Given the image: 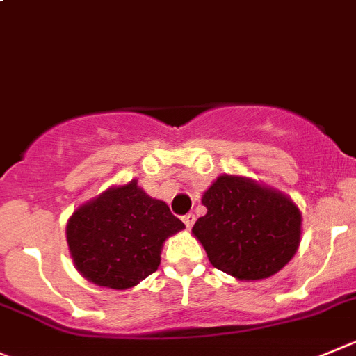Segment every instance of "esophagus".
<instances>
[{
  "label": "esophagus",
  "mask_w": 356,
  "mask_h": 356,
  "mask_svg": "<svg viewBox=\"0 0 356 356\" xmlns=\"http://www.w3.org/2000/svg\"><path fill=\"white\" fill-rule=\"evenodd\" d=\"M181 220H184L185 225L191 229V227L194 225V222H195V215H194V213H187V215H184V218H181Z\"/></svg>",
  "instance_id": "34e87169"
}]
</instances>
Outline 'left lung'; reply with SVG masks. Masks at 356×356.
Here are the masks:
<instances>
[{"label":"left lung","mask_w":356,"mask_h":356,"mask_svg":"<svg viewBox=\"0 0 356 356\" xmlns=\"http://www.w3.org/2000/svg\"><path fill=\"white\" fill-rule=\"evenodd\" d=\"M208 213L192 227L213 267L252 282L283 269L300 243V211L286 195L223 175L202 195Z\"/></svg>","instance_id":"obj_1"}]
</instances>
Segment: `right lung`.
I'll list each match as a JSON object with an SVG mask.
<instances>
[{"mask_svg": "<svg viewBox=\"0 0 356 356\" xmlns=\"http://www.w3.org/2000/svg\"><path fill=\"white\" fill-rule=\"evenodd\" d=\"M185 229L165 202L152 199L136 180L80 206L66 227L74 267L99 286L125 290L155 273L162 243Z\"/></svg>", "mask_w": 356, "mask_h": 356, "instance_id": "right-lung-1", "label": "right lung"}]
</instances>
